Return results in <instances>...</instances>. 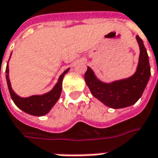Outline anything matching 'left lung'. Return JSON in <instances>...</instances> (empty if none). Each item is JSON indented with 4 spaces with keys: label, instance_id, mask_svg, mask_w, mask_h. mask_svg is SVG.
I'll list each match as a JSON object with an SVG mask.
<instances>
[{
    "label": "left lung",
    "instance_id": "8db88e82",
    "mask_svg": "<svg viewBox=\"0 0 158 158\" xmlns=\"http://www.w3.org/2000/svg\"><path fill=\"white\" fill-rule=\"evenodd\" d=\"M136 39L139 46V57L136 72L131 76L112 83H103L96 77L89 67L84 75L85 83L91 94L106 106L114 109L136 103L141 97L150 77V66L146 48L138 35Z\"/></svg>",
    "mask_w": 158,
    "mask_h": 158
}]
</instances>
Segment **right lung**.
Instances as JSON below:
<instances>
[{
	"instance_id": "right-lung-1",
	"label": "right lung",
	"mask_w": 158,
	"mask_h": 158,
	"mask_svg": "<svg viewBox=\"0 0 158 158\" xmlns=\"http://www.w3.org/2000/svg\"><path fill=\"white\" fill-rule=\"evenodd\" d=\"M68 70L69 68L65 70L62 73V75L59 76L58 83L55 84V86L53 87L52 91L43 95H33L27 98H22L19 95H17L12 90L10 77H9V64H8L6 67V74H7L6 79H7V84H8V88H9V91H10L12 100L14 101L16 106L29 114L35 115V116H43L44 114H48L52 108V106L59 100L61 91H62L63 77L68 72Z\"/></svg>"
}]
</instances>
